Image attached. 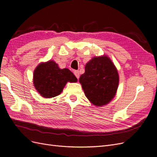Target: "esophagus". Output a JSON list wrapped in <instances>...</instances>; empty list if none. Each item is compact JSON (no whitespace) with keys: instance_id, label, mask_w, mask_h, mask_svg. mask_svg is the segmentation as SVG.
Instances as JSON below:
<instances>
[{"instance_id":"1","label":"esophagus","mask_w":157,"mask_h":157,"mask_svg":"<svg viewBox=\"0 0 157 157\" xmlns=\"http://www.w3.org/2000/svg\"><path fill=\"white\" fill-rule=\"evenodd\" d=\"M74 74L75 75V77H76L78 79H79V72L78 70H75V71L74 72Z\"/></svg>"}]
</instances>
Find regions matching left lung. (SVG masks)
Returning <instances> with one entry per match:
<instances>
[{
	"label": "left lung",
	"mask_w": 157,
	"mask_h": 157,
	"mask_svg": "<svg viewBox=\"0 0 157 157\" xmlns=\"http://www.w3.org/2000/svg\"><path fill=\"white\" fill-rule=\"evenodd\" d=\"M119 74L111 59L104 55L94 57L86 64L85 73L81 75L86 97L96 106L105 105L116 94L119 85Z\"/></svg>",
	"instance_id": "obj_1"
}]
</instances>
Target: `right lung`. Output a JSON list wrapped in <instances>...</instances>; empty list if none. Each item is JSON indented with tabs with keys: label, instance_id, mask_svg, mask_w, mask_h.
<instances>
[{
	"label": "right lung",
	"instance_id": "right-lung-1",
	"mask_svg": "<svg viewBox=\"0 0 157 157\" xmlns=\"http://www.w3.org/2000/svg\"><path fill=\"white\" fill-rule=\"evenodd\" d=\"M77 78L68 68L60 69L58 64L50 60L40 63L33 74L35 89L42 97L53 98L62 93L67 82H77Z\"/></svg>",
	"mask_w": 157,
	"mask_h": 157
}]
</instances>
